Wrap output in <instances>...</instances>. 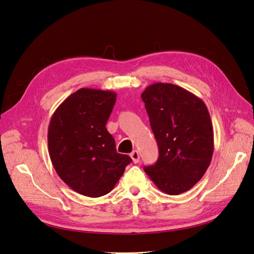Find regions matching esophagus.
<instances>
[{
	"label": "esophagus",
	"mask_w": 254,
	"mask_h": 254,
	"mask_svg": "<svg viewBox=\"0 0 254 254\" xmlns=\"http://www.w3.org/2000/svg\"><path fill=\"white\" fill-rule=\"evenodd\" d=\"M130 157H131L133 163H135V164L139 163V161H140V153H139V151L133 150L131 153H130Z\"/></svg>",
	"instance_id": "34e87169"
}]
</instances>
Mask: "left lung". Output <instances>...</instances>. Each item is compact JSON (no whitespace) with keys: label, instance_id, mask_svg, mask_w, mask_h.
<instances>
[{"label":"left lung","instance_id":"8db88e82","mask_svg":"<svg viewBox=\"0 0 254 254\" xmlns=\"http://www.w3.org/2000/svg\"><path fill=\"white\" fill-rule=\"evenodd\" d=\"M141 97L159 147L157 163L144 171L165 194L184 193L211 163L214 132L209 110L201 98L173 83H152Z\"/></svg>","mask_w":254,"mask_h":254}]
</instances>
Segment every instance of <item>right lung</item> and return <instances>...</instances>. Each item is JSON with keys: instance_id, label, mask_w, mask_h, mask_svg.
<instances>
[{"instance_id": "add662e5", "label": "right lung", "mask_w": 254, "mask_h": 254, "mask_svg": "<svg viewBox=\"0 0 254 254\" xmlns=\"http://www.w3.org/2000/svg\"><path fill=\"white\" fill-rule=\"evenodd\" d=\"M115 102L113 91L81 88L59 105L50 121L52 164L61 180L83 196L108 194L132 161L117 151L107 131Z\"/></svg>"}]
</instances>
